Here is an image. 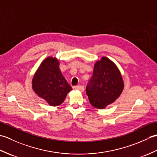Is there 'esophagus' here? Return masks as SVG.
I'll use <instances>...</instances> for the list:
<instances>
[{
  "instance_id": "1",
  "label": "esophagus",
  "mask_w": 157,
  "mask_h": 157,
  "mask_svg": "<svg viewBox=\"0 0 157 157\" xmlns=\"http://www.w3.org/2000/svg\"><path fill=\"white\" fill-rule=\"evenodd\" d=\"M75 90H79L80 92H84V87L83 86H77L75 87Z\"/></svg>"
}]
</instances>
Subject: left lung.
Wrapping results in <instances>:
<instances>
[{
	"label": "left lung",
	"mask_w": 157,
	"mask_h": 157,
	"mask_svg": "<svg viewBox=\"0 0 157 157\" xmlns=\"http://www.w3.org/2000/svg\"><path fill=\"white\" fill-rule=\"evenodd\" d=\"M124 88L121 71L115 63L106 56L96 61L86 94L94 107L103 109L117 99Z\"/></svg>",
	"instance_id": "1"
}]
</instances>
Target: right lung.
Listing matches in <instances>:
<instances>
[{
    "mask_svg": "<svg viewBox=\"0 0 157 157\" xmlns=\"http://www.w3.org/2000/svg\"><path fill=\"white\" fill-rule=\"evenodd\" d=\"M59 65L58 59L48 56L42 61L32 80L33 90L52 106L61 105L72 90L63 75Z\"/></svg>",
    "mask_w": 157,
    "mask_h": 157,
    "instance_id": "1",
    "label": "right lung"
}]
</instances>
